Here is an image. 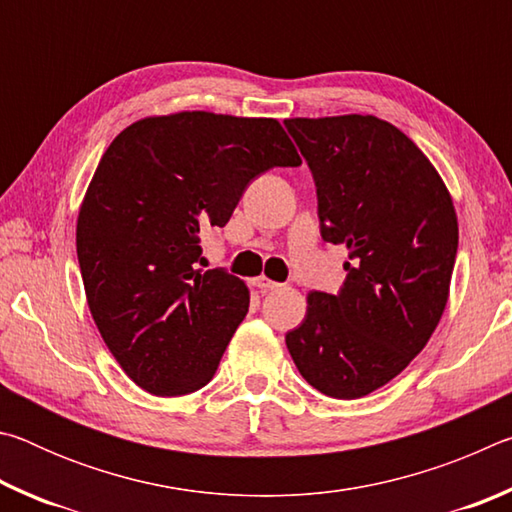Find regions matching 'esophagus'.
Wrapping results in <instances>:
<instances>
[{
    "instance_id": "esophagus-1",
    "label": "esophagus",
    "mask_w": 512,
    "mask_h": 512,
    "mask_svg": "<svg viewBox=\"0 0 512 512\" xmlns=\"http://www.w3.org/2000/svg\"><path fill=\"white\" fill-rule=\"evenodd\" d=\"M255 284H257V289L262 291V293H268V291H275V289H280L282 284H277V282H273V280H268V277H257L255 280Z\"/></svg>"
}]
</instances>
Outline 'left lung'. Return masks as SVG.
Masks as SVG:
<instances>
[{"label": "left lung", "instance_id": "left-lung-1", "mask_svg": "<svg viewBox=\"0 0 512 512\" xmlns=\"http://www.w3.org/2000/svg\"><path fill=\"white\" fill-rule=\"evenodd\" d=\"M316 183L320 237L348 246L341 291H311L287 334L300 375L336 400L384 386L443 316L458 221L438 171L400 128L372 115L284 119Z\"/></svg>", "mask_w": 512, "mask_h": 512}]
</instances>
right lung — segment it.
<instances>
[{
	"mask_svg": "<svg viewBox=\"0 0 512 512\" xmlns=\"http://www.w3.org/2000/svg\"><path fill=\"white\" fill-rule=\"evenodd\" d=\"M302 164L280 121L214 112L146 117L103 153L76 223L94 323L137 386L160 397L214 377L248 289L201 273V232L223 228L257 176Z\"/></svg>",
	"mask_w": 512,
	"mask_h": 512,
	"instance_id": "obj_1",
	"label": "right lung"
}]
</instances>
